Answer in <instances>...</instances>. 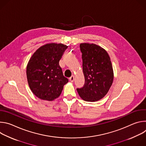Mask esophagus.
I'll use <instances>...</instances> for the list:
<instances>
[{
  "label": "esophagus",
  "mask_w": 146,
  "mask_h": 146,
  "mask_svg": "<svg viewBox=\"0 0 146 146\" xmlns=\"http://www.w3.org/2000/svg\"><path fill=\"white\" fill-rule=\"evenodd\" d=\"M74 76H72L69 78V80H70V81L72 82H73L74 81Z\"/></svg>",
  "instance_id": "34e87169"
}]
</instances>
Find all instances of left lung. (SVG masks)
I'll return each mask as SVG.
<instances>
[{"label": "left lung", "mask_w": 146, "mask_h": 146, "mask_svg": "<svg viewBox=\"0 0 146 146\" xmlns=\"http://www.w3.org/2000/svg\"><path fill=\"white\" fill-rule=\"evenodd\" d=\"M80 47L85 83L77 91L84 100L96 102L107 94L112 85L114 73L110 58L96 44L81 43Z\"/></svg>", "instance_id": "1"}]
</instances>
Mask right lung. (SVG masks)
I'll return each mask as SVG.
<instances>
[{"label":"right lung","mask_w":146,"mask_h":146,"mask_svg":"<svg viewBox=\"0 0 146 146\" xmlns=\"http://www.w3.org/2000/svg\"><path fill=\"white\" fill-rule=\"evenodd\" d=\"M68 46L49 43L38 48L32 55L27 67L29 86L40 99L52 101L58 98L68 83L59 65Z\"/></svg>","instance_id":"right-lung-1"}]
</instances>
